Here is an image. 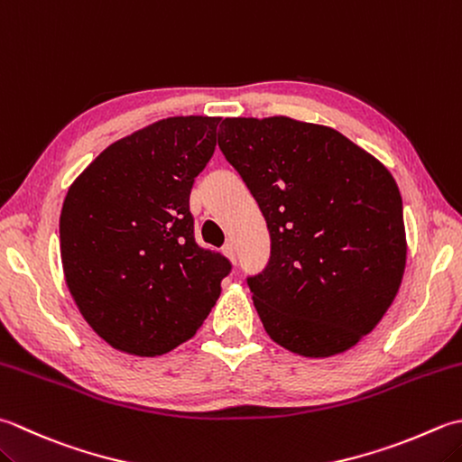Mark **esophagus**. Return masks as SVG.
Returning a JSON list of instances; mask_svg holds the SVG:
<instances>
[{
    "mask_svg": "<svg viewBox=\"0 0 462 462\" xmlns=\"http://www.w3.org/2000/svg\"><path fill=\"white\" fill-rule=\"evenodd\" d=\"M222 252H224V254L226 256H228L232 262H234V264H236V248H234V244H224V248H222Z\"/></svg>",
    "mask_w": 462,
    "mask_h": 462,
    "instance_id": "obj_1",
    "label": "esophagus"
}]
</instances>
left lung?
I'll list each match as a JSON object with an SVG mask.
<instances>
[{"mask_svg":"<svg viewBox=\"0 0 462 462\" xmlns=\"http://www.w3.org/2000/svg\"><path fill=\"white\" fill-rule=\"evenodd\" d=\"M218 146L270 232L246 278L268 337L302 356L345 352L399 292L402 198L381 162L340 132L291 117H226Z\"/></svg>","mask_w":462,"mask_h":462,"instance_id":"obj_1","label":"left lung"}]
</instances>
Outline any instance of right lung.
<instances>
[{
	"label": "right lung",
	"instance_id": "add662e5",
	"mask_svg": "<svg viewBox=\"0 0 462 462\" xmlns=\"http://www.w3.org/2000/svg\"><path fill=\"white\" fill-rule=\"evenodd\" d=\"M220 117H168L114 142L69 186L60 216L63 274L107 345L158 356L192 338L230 260L194 236L189 192Z\"/></svg>",
	"mask_w": 462,
	"mask_h": 462
}]
</instances>
